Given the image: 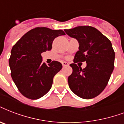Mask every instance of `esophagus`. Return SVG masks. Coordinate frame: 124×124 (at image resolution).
Returning a JSON list of instances; mask_svg holds the SVG:
<instances>
[{"label": "esophagus", "instance_id": "34e87169", "mask_svg": "<svg viewBox=\"0 0 124 124\" xmlns=\"http://www.w3.org/2000/svg\"><path fill=\"white\" fill-rule=\"evenodd\" d=\"M62 66H63V67H66V66H68L69 65L68 63L66 62H62Z\"/></svg>", "mask_w": 124, "mask_h": 124}]
</instances>
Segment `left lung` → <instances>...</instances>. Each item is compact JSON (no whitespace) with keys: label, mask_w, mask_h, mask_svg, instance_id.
I'll use <instances>...</instances> for the list:
<instances>
[{"label":"left lung","mask_w":124,"mask_h":124,"mask_svg":"<svg viewBox=\"0 0 124 124\" xmlns=\"http://www.w3.org/2000/svg\"><path fill=\"white\" fill-rule=\"evenodd\" d=\"M64 31L79 43L74 63L70 64L73 72L68 77L69 86L80 98L86 100L95 98L106 87L114 70L115 53L112 43L92 26H77ZM85 61L87 67L84 69L75 64Z\"/></svg>","instance_id":"1"}]
</instances>
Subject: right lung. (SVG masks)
Here are the masks:
<instances>
[{
    "label": "right lung",
    "instance_id": "obj_1",
    "mask_svg": "<svg viewBox=\"0 0 124 124\" xmlns=\"http://www.w3.org/2000/svg\"><path fill=\"white\" fill-rule=\"evenodd\" d=\"M65 34L62 30L36 27L13 46L9 59L11 76L24 97L38 100L51 88L54 76L62 69V64L53 61L47 66L42 63L41 54L51 50L54 38Z\"/></svg>",
    "mask_w": 124,
    "mask_h": 124
}]
</instances>
